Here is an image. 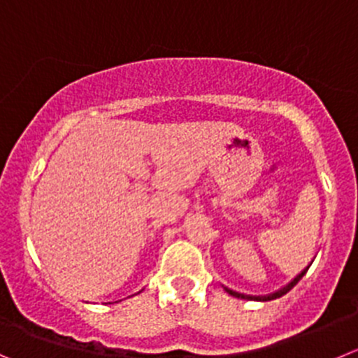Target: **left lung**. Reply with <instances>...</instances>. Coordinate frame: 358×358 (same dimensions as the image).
I'll use <instances>...</instances> for the list:
<instances>
[{
	"instance_id": "8db88e82",
	"label": "left lung",
	"mask_w": 358,
	"mask_h": 358,
	"mask_svg": "<svg viewBox=\"0 0 358 358\" xmlns=\"http://www.w3.org/2000/svg\"><path fill=\"white\" fill-rule=\"evenodd\" d=\"M308 268L309 267H306L304 268V271H302L301 272V274H299L297 275V278H294V279H292V281H290V283H288L287 285V287H283V288H279V290L278 292H274V294H268V295H262V297H253V295H244V294H237V292H234V290H228V288H224V290H227L228 292V294H230V295H234V297H239V299H255V301H274V299H279V297H283V295L285 294H288V292H290L292 290V288H294L295 287V285H297L299 283V281H301V279H302V275H304L306 274V272H308Z\"/></svg>"
}]
</instances>
